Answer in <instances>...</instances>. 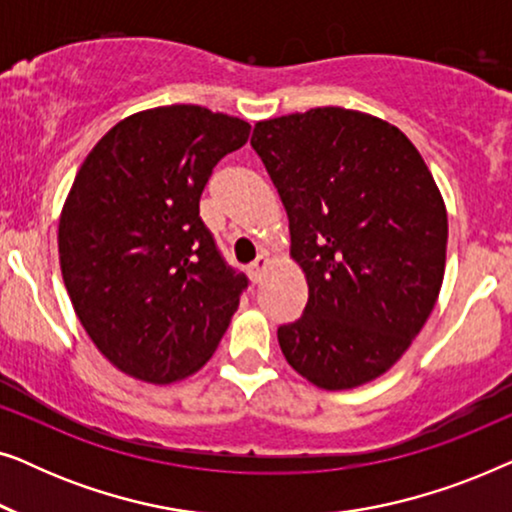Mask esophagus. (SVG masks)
Wrapping results in <instances>:
<instances>
[{
    "instance_id": "esophagus-1",
    "label": "esophagus",
    "mask_w": 512,
    "mask_h": 512,
    "mask_svg": "<svg viewBox=\"0 0 512 512\" xmlns=\"http://www.w3.org/2000/svg\"><path fill=\"white\" fill-rule=\"evenodd\" d=\"M268 265H270V261H268V256H258L254 263H251V268H249V272H251V279H254V282H261V277H263V272L268 270Z\"/></svg>"
}]
</instances>
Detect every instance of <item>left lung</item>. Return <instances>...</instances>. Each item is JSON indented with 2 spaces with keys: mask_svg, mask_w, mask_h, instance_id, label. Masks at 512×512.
Instances as JSON below:
<instances>
[{
  "mask_svg": "<svg viewBox=\"0 0 512 512\" xmlns=\"http://www.w3.org/2000/svg\"><path fill=\"white\" fill-rule=\"evenodd\" d=\"M251 146L289 216L305 272L303 317L277 328L289 366L340 391L394 366L436 305L447 212L415 144L361 111L319 107L258 121Z\"/></svg>",
  "mask_w": 512,
  "mask_h": 512,
  "instance_id": "8db88e82",
  "label": "left lung"
}]
</instances>
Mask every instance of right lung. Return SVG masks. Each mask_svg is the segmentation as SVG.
<instances>
[{"mask_svg":"<svg viewBox=\"0 0 512 512\" xmlns=\"http://www.w3.org/2000/svg\"><path fill=\"white\" fill-rule=\"evenodd\" d=\"M249 130L172 104L123 118L83 160L60 214V270L81 326L121 373L170 384L219 347L247 277L223 261L200 195Z\"/></svg>","mask_w":512,"mask_h":512,"instance_id":"obj_1","label":"right lung"}]
</instances>
